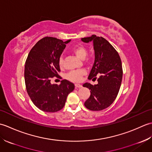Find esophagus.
<instances>
[{"mask_svg": "<svg viewBox=\"0 0 152 152\" xmlns=\"http://www.w3.org/2000/svg\"><path fill=\"white\" fill-rule=\"evenodd\" d=\"M75 87L76 88H82V86L81 84H78V83H76Z\"/></svg>", "mask_w": 152, "mask_h": 152, "instance_id": "esophagus-1", "label": "esophagus"}]
</instances>
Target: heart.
Listing matches in <instances>:
<instances>
[{
	"label": "heart",
	"instance_id": "heart-1",
	"mask_svg": "<svg viewBox=\"0 0 152 152\" xmlns=\"http://www.w3.org/2000/svg\"><path fill=\"white\" fill-rule=\"evenodd\" d=\"M72 52L76 55L77 57H78L80 59H85L87 54H88V50L82 45H78V46H74L72 49ZM59 64L61 67L63 65V59L62 57H61L59 59ZM86 74V70L82 69L78 70H73L71 71L67 74V78L69 80L72 82H79L82 76Z\"/></svg>",
	"mask_w": 152,
	"mask_h": 152
}]
</instances>
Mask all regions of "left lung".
<instances>
[{"label": "left lung", "instance_id": "1", "mask_svg": "<svg viewBox=\"0 0 152 152\" xmlns=\"http://www.w3.org/2000/svg\"><path fill=\"white\" fill-rule=\"evenodd\" d=\"M81 39L87 43L93 42L95 58L88 79L98 81L94 86L89 83L83 85L91 90L84 105L90 110L100 111L110 106L117 97L123 76L121 61L118 51L105 38L93 34Z\"/></svg>", "mask_w": 152, "mask_h": 152}]
</instances>
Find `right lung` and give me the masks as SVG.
Here are the masks:
<instances>
[{
	"label": "right lung",
	"mask_w": 152,
	"mask_h": 152,
	"mask_svg": "<svg viewBox=\"0 0 152 152\" xmlns=\"http://www.w3.org/2000/svg\"><path fill=\"white\" fill-rule=\"evenodd\" d=\"M66 42L53 37L42 38L31 50L25 61V82L28 96L38 108L46 112H56L62 109L67 96L74 89L73 83L63 80L60 85L51 84L53 77L59 75V59Z\"/></svg>",
	"instance_id": "right-lung-1"
}]
</instances>
